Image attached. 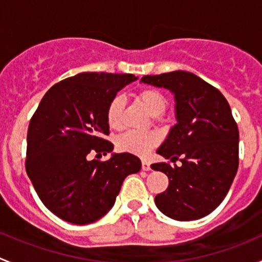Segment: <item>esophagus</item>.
Masks as SVG:
<instances>
[{
	"instance_id": "34e87169",
	"label": "esophagus",
	"mask_w": 262,
	"mask_h": 262,
	"mask_svg": "<svg viewBox=\"0 0 262 262\" xmlns=\"http://www.w3.org/2000/svg\"><path fill=\"white\" fill-rule=\"evenodd\" d=\"M142 170L143 171H149L150 170V163L148 161L143 160L142 161Z\"/></svg>"
}]
</instances>
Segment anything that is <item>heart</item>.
I'll return each mask as SVG.
<instances>
[{"instance_id":"heart-1","label":"heart","mask_w":262,"mask_h":262,"mask_svg":"<svg viewBox=\"0 0 262 262\" xmlns=\"http://www.w3.org/2000/svg\"><path fill=\"white\" fill-rule=\"evenodd\" d=\"M137 99L146 106L152 115L163 114L167 107L165 96L157 89L146 87L137 94ZM123 97L116 95L110 100L106 109V121L110 128L119 129L121 125V113H123ZM157 143V137L146 132H126L116 139V147L119 150L132 153L136 156H146Z\"/></svg>"}]
</instances>
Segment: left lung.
<instances>
[{
	"mask_svg": "<svg viewBox=\"0 0 262 262\" xmlns=\"http://www.w3.org/2000/svg\"><path fill=\"white\" fill-rule=\"evenodd\" d=\"M142 82L175 95L178 123L157 149L182 166L153 163L168 178V187L155 198L165 215L195 221L212 213L226 198L238 168V126L219 90L185 71L144 76Z\"/></svg>",
	"mask_w": 262,
	"mask_h": 262,
	"instance_id": "8db88e82",
	"label": "left lung"
}]
</instances>
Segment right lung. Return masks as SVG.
<instances>
[{
  "label": "right lung",
  "mask_w": 262,
  "mask_h": 262,
  "mask_svg": "<svg viewBox=\"0 0 262 262\" xmlns=\"http://www.w3.org/2000/svg\"><path fill=\"white\" fill-rule=\"evenodd\" d=\"M134 75L83 72L52 86L28 129L26 172L52 213L73 224L96 222L114 205L124 179L137 173L141 160L113 153L110 160L87 158L112 152L106 109ZM97 157V156H96Z\"/></svg>",
  "instance_id": "add662e5"
}]
</instances>
